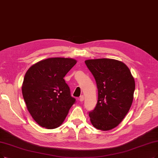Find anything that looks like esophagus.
<instances>
[{
    "mask_svg": "<svg viewBox=\"0 0 158 158\" xmlns=\"http://www.w3.org/2000/svg\"><path fill=\"white\" fill-rule=\"evenodd\" d=\"M79 100H80V102H83V101H84V97L83 95H81V97H80Z\"/></svg>",
    "mask_w": 158,
    "mask_h": 158,
    "instance_id": "esophagus-1",
    "label": "esophagus"
}]
</instances>
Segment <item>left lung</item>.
Segmentation results:
<instances>
[{
  "label": "left lung",
  "mask_w": 158,
  "mask_h": 158,
  "mask_svg": "<svg viewBox=\"0 0 158 158\" xmlns=\"http://www.w3.org/2000/svg\"><path fill=\"white\" fill-rule=\"evenodd\" d=\"M85 64L95 79L98 101L89 112L92 125L108 131L122 122L134 99L135 80L123 62L108 58L87 60Z\"/></svg>",
  "instance_id": "left-lung-1"
}]
</instances>
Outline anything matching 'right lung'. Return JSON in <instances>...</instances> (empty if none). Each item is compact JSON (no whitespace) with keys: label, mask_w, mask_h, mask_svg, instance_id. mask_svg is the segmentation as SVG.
Wrapping results in <instances>:
<instances>
[{"label":"right lung","mask_w":158,"mask_h":158,"mask_svg":"<svg viewBox=\"0 0 158 158\" xmlns=\"http://www.w3.org/2000/svg\"><path fill=\"white\" fill-rule=\"evenodd\" d=\"M77 62L73 58H47L31 65L25 74L23 96L31 116L41 127H59L75 102L64 78Z\"/></svg>","instance_id":"add662e5"}]
</instances>
